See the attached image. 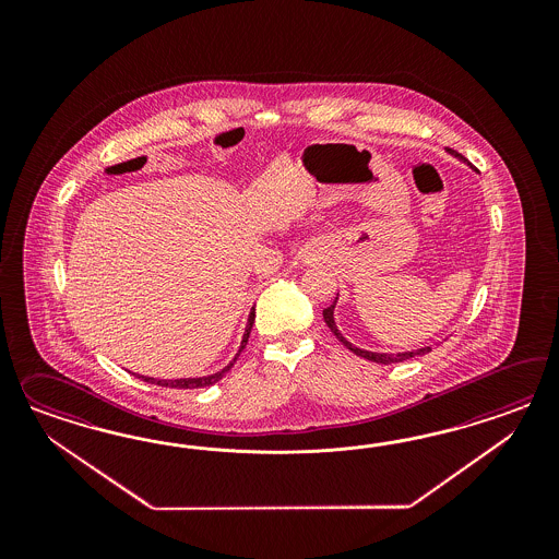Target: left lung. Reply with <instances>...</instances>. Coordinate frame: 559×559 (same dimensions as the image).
<instances>
[{
    "mask_svg": "<svg viewBox=\"0 0 559 559\" xmlns=\"http://www.w3.org/2000/svg\"><path fill=\"white\" fill-rule=\"evenodd\" d=\"M447 152L451 153V155H455L457 159H463L465 162V157L461 155V153L455 152V150H449L447 147ZM336 301H338V297L334 299V304L330 305V307H325L323 309V322L325 325L332 330V334L336 336V338L350 350V353H355L356 356H362V358H367V360H372V362H381V365H391V362H402V360H407V358H414V356H423L426 353H430L432 348L430 346H424V348H416V350H406V353H371V350H365V348H358L355 344H350L348 340L344 338L342 334H340L338 325H336V320H334V309H336Z\"/></svg>",
    "mask_w": 559,
    "mask_h": 559,
    "instance_id": "obj_1",
    "label": "left lung"
}]
</instances>
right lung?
<instances>
[{
	"mask_svg": "<svg viewBox=\"0 0 559 559\" xmlns=\"http://www.w3.org/2000/svg\"><path fill=\"white\" fill-rule=\"evenodd\" d=\"M255 320V309L252 307V311H250V316H248V325H246V332H243V338H241V344H239V350H237V355L234 356V360L227 365V367H223L221 371L213 372V374H206V377H188V379H153V377H145V374H136L139 379H143V381H147V383H153V385H162V388H176V390H194V388H209V385H213V383H217L219 379L225 377V372L229 371L234 365H236L237 356L241 355V350L246 348V344H248V338H250V332H252V325H254Z\"/></svg>",
	"mask_w": 559,
	"mask_h": 559,
	"instance_id": "right-lung-1",
	"label": "right lung"
}]
</instances>
